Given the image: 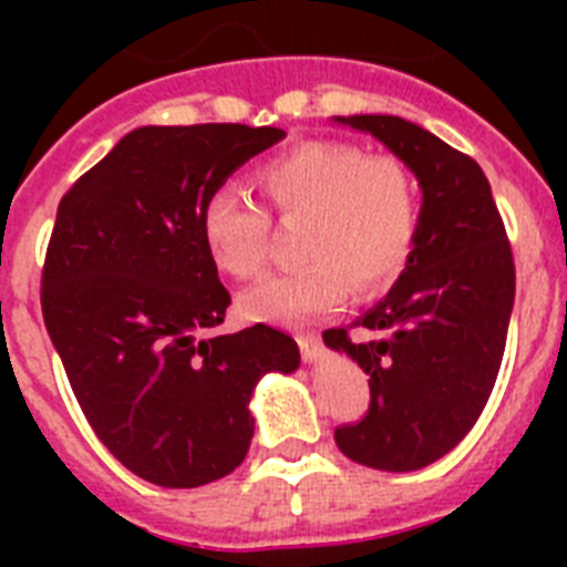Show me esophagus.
I'll return each mask as SVG.
<instances>
[{"label": "esophagus", "mask_w": 567, "mask_h": 567, "mask_svg": "<svg viewBox=\"0 0 567 567\" xmlns=\"http://www.w3.org/2000/svg\"><path fill=\"white\" fill-rule=\"evenodd\" d=\"M312 343H318V340H315V334L309 332V329H307V332L300 329V346H303V349H307V352H309V346H312Z\"/></svg>", "instance_id": "esophagus-1"}]
</instances>
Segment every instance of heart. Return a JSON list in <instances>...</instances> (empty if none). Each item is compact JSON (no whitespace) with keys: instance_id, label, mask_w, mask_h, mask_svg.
<instances>
[{"instance_id":"heart-1","label":"heart","mask_w":567,"mask_h":567,"mask_svg":"<svg viewBox=\"0 0 567 567\" xmlns=\"http://www.w3.org/2000/svg\"><path fill=\"white\" fill-rule=\"evenodd\" d=\"M338 249L346 260H352L358 272L389 280L403 260V224L398 215L352 202L340 229Z\"/></svg>"}]
</instances>
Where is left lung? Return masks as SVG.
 Segmentation results:
<instances>
[{
    "label": "left lung",
    "instance_id": "1",
    "mask_svg": "<svg viewBox=\"0 0 567 567\" xmlns=\"http://www.w3.org/2000/svg\"><path fill=\"white\" fill-rule=\"evenodd\" d=\"M244 124L138 127L59 204L42 312L96 437L127 471L198 488L244 463L255 385L295 372L272 327L224 329L207 207L252 153Z\"/></svg>",
    "mask_w": 567,
    "mask_h": 567
}]
</instances>
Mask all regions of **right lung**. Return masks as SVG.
<instances>
[{
    "mask_svg": "<svg viewBox=\"0 0 567 567\" xmlns=\"http://www.w3.org/2000/svg\"><path fill=\"white\" fill-rule=\"evenodd\" d=\"M374 135L423 193L412 252L358 340L338 349L369 374V414L334 432L349 460L417 471L457 449L477 423L505 352L514 258L488 178L468 155L398 115H349Z\"/></svg>",
    "mask_w": 567,
    "mask_h": 567,
    "instance_id": "obj_1",
    "label": "right lung"
}]
</instances>
